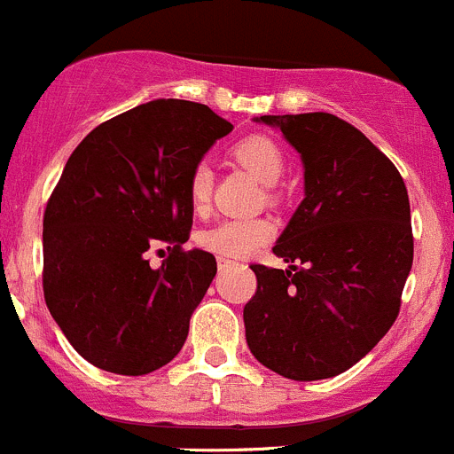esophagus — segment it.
<instances>
[{
    "instance_id": "34e87169",
    "label": "esophagus",
    "mask_w": 454,
    "mask_h": 454,
    "mask_svg": "<svg viewBox=\"0 0 454 454\" xmlns=\"http://www.w3.org/2000/svg\"><path fill=\"white\" fill-rule=\"evenodd\" d=\"M217 263H219V268H231V266H235V262H231V259H226V257H219L217 259Z\"/></svg>"
}]
</instances>
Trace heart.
Segmentation results:
<instances>
[{"instance_id":"b5f03b06","label":"heart","mask_w":454,"mask_h":454,"mask_svg":"<svg viewBox=\"0 0 454 454\" xmlns=\"http://www.w3.org/2000/svg\"><path fill=\"white\" fill-rule=\"evenodd\" d=\"M232 157L257 179L263 186H275L286 168V157L277 142L263 135L246 137L232 148ZM213 195V168L208 161H200L191 170L188 177V200L195 213H204L208 208ZM275 232L268 219H223L217 226L200 232V246L219 254V257H248L254 250L262 248Z\"/></svg>"}]
</instances>
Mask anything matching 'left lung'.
I'll return each instance as SVG.
<instances>
[{"label":"left lung","instance_id":"8db88e82","mask_svg":"<svg viewBox=\"0 0 454 454\" xmlns=\"http://www.w3.org/2000/svg\"><path fill=\"white\" fill-rule=\"evenodd\" d=\"M254 121L299 153L303 201L272 248L290 266H250L246 341L277 375L328 380L366 357L399 315L412 268L406 184L362 130L330 113Z\"/></svg>","mask_w":454,"mask_h":454}]
</instances>
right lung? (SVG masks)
I'll list each match as a JSON object with an SVG mask.
<instances>
[{
    "instance_id": "right-lung-1",
    "label": "right lung",
    "mask_w": 454,
    "mask_h": 454,
    "mask_svg": "<svg viewBox=\"0 0 454 454\" xmlns=\"http://www.w3.org/2000/svg\"><path fill=\"white\" fill-rule=\"evenodd\" d=\"M231 121L155 99L97 126L68 157L43 213V297L74 350L101 371L148 375L182 350L217 275L192 226L188 177ZM166 245L160 269L147 263Z\"/></svg>"
}]
</instances>
